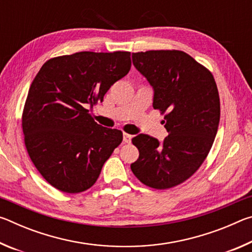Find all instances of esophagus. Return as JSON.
Segmentation results:
<instances>
[{
	"label": "esophagus",
	"instance_id": "obj_1",
	"mask_svg": "<svg viewBox=\"0 0 252 252\" xmlns=\"http://www.w3.org/2000/svg\"><path fill=\"white\" fill-rule=\"evenodd\" d=\"M132 139V135L127 134V133H123V142L125 143H130Z\"/></svg>",
	"mask_w": 252,
	"mask_h": 252
}]
</instances>
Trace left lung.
<instances>
[{
  "label": "left lung",
  "mask_w": 252,
  "mask_h": 252,
  "mask_svg": "<svg viewBox=\"0 0 252 252\" xmlns=\"http://www.w3.org/2000/svg\"><path fill=\"white\" fill-rule=\"evenodd\" d=\"M132 62L153 89V109L164 116V140L148 134L132 139L138 160L134 176L163 190L189 179L203 163L220 120L218 88L211 72L189 54L177 50L132 53Z\"/></svg>",
  "instance_id": "obj_1"
}]
</instances>
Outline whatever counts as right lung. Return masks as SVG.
<instances>
[{
  "label": "right lung",
  "instance_id": "1",
  "mask_svg": "<svg viewBox=\"0 0 252 252\" xmlns=\"http://www.w3.org/2000/svg\"><path fill=\"white\" fill-rule=\"evenodd\" d=\"M130 52H78L50 59L34 78L22 129L30 158L51 186L79 193L94 185L122 132L93 120L87 106L103 101L129 73Z\"/></svg>",
  "mask_w": 252,
  "mask_h": 252
}]
</instances>
